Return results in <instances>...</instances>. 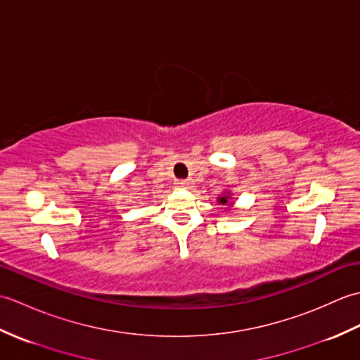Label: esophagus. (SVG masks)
<instances>
[{
    "label": "esophagus",
    "mask_w": 360,
    "mask_h": 360,
    "mask_svg": "<svg viewBox=\"0 0 360 360\" xmlns=\"http://www.w3.org/2000/svg\"><path fill=\"white\" fill-rule=\"evenodd\" d=\"M176 184H178V187H181V188H190V186H192V181L184 179V181H178Z\"/></svg>",
    "instance_id": "obj_1"
}]
</instances>
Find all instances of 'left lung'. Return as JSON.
<instances>
[{"instance_id":"left-lung-1","label":"left lung","mask_w":360,"mask_h":360,"mask_svg":"<svg viewBox=\"0 0 360 360\" xmlns=\"http://www.w3.org/2000/svg\"><path fill=\"white\" fill-rule=\"evenodd\" d=\"M217 202L219 205H226V210H231L233 207V193L229 192V190H224L223 193H221L218 198H217Z\"/></svg>"}]
</instances>
